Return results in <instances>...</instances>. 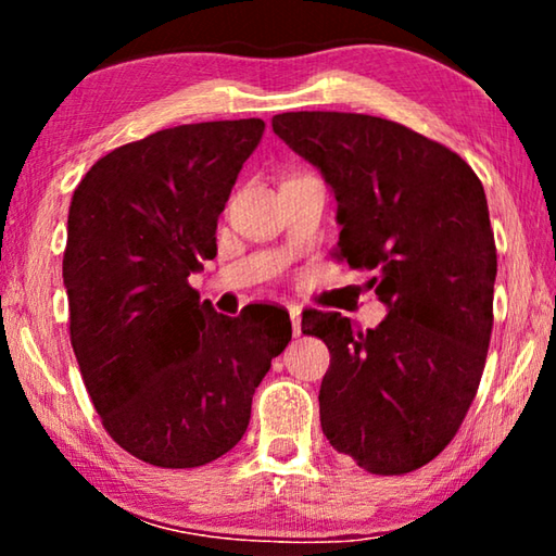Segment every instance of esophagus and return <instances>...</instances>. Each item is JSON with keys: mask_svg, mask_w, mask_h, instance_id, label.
Here are the masks:
<instances>
[{"mask_svg": "<svg viewBox=\"0 0 556 556\" xmlns=\"http://www.w3.org/2000/svg\"><path fill=\"white\" fill-rule=\"evenodd\" d=\"M287 312L291 318V331H294V336H299L301 333V308L296 304H287Z\"/></svg>", "mask_w": 556, "mask_h": 556, "instance_id": "1", "label": "esophagus"}]
</instances>
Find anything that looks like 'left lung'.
I'll return each instance as SVG.
<instances>
[{
	"instance_id": "1",
	"label": "left lung",
	"mask_w": 556,
	"mask_h": 556,
	"mask_svg": "<svg viewBox=\"0 0 556 556\" xmlns=\"http://www.w3.org/2000/svg\"><path fill=\"white\" fill-rule=\"evenodd\" d=\"M271 129L333 188V257L372 271L378 328L308 312L331 351L318 404L338 454L375 476L427 466L473 402L493 331L495 238L481 178L448 147L353 112H281Z\"/></svg>"
}]
</instances>
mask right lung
Segmentation results:
<instances>
[{"label": "right lung", "instance_id": "right-lung-1", "mask_svg": "<svg viewBox=\"0 0 556 556\" xmlns=\"http://www.w3.org/2000/svg\"><path fill=\"white\" fill-rule=\"evenodd\" d=\"M262 135L255 117L168 127L112 149L73 191L71 345L102 427L144 464L195 468L228 454L291 341L289 314H215L188 285L218 252V215Z\"/></svg>", "mask_w": 556, "mask_h": 556}]
</instances>
